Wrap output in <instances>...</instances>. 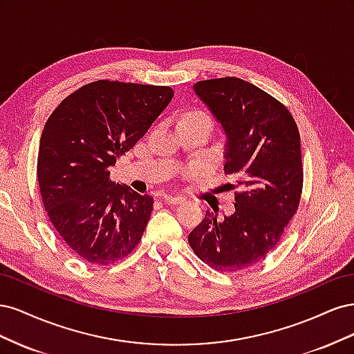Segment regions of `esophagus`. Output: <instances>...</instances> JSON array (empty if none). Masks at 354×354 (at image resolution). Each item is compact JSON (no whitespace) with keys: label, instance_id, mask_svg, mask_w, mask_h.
Returning a JSON list of instances; mask_svg holds the SVG:
<instances>
[{"label":"esophagus","instance_id":"obj_1","mask_svg":"<svg viewBox=\"0 0 354 354\" xmlns=\"http://www.w3.org/2000/svg\"><path fill=\"white\" fill-rule=\"evenodd\" d=\"M162 201L165 203H171V205H178V203L185 202V198L183 196H171V195H164L162 196Z\"/></svg>","mask_w":354,"mask_h":354}]
</instances>
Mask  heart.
Segmentation results:
<instances>
[{
    "instance_id": "b5f03b06",
    "label": "heart",
    "mask_w": 354,
    "mask_h": 354,
    "mask_svg": "<svg viewBox=\"0 0 354 354\" xmlns=\"http://www.w3.org/2000/svg\"><path fill=\"white\" fill-rule=\"evenodd\" d=\"M181 121H185V122L186 121L187 122H202V124H205L208 128L212 127L211 116L203 111H189V112L185 113L183 118H181Z\"/></svg>"
}]
</instances>
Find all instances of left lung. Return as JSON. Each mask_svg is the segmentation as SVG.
I'll list each match as a JSON object with an SVG mask.
<instances>
[{"instance_id": "left-lung-1", "label": "left lung", "mask_w": 354, "mask_h": 354, "mask_svg": "<svg viewBox=\"0 0 354 354\" xmlns=\"http://www.w3.org/2000/svg\"><path fill=\"white\" fill-rule=\"evenodd\" d=\"M195 93L227 137L224 173L236 177L234 212L211 211L189 233L199 259L218 272H238L266 259L299 205L303 165L299 133L285 106L234 77L198 81Z\"/></svg>"}]
</instances>
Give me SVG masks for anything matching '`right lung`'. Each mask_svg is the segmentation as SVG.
Masks as SVG:
<instances>
[{
    "label": "right lung",
    "instance_id": "obj_1",
    "mask_svg": "<svg viewBox=\"0 0 354 354\" xmlns=\"http://www.w3.org/2000/svg\"><path fill=\"white\" fill-rule=\"evenodd\" d=\"M174 91L165 85L99 80L69 94L39 140L38 185L53 226L82 260L109 266L140 242L153 198L111 180Z\"/></svg>",
    "mask_w": 354,
    "mask_h": 354
}]
</instances>
